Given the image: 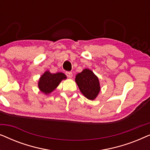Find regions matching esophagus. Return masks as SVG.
I'll return each instance as SVG.
<instances>
[{"label": "esophagus", "mask_w": 150, "mask_h": 150, "mask_svg": "<svg viewBox=\"0 0 150 150\" xmlns=\"http://www.w3.org/2000/svg\"><path fill=\"white\" fill-rule=\"evenodd\" d=\"M65 74H66L67 78H69V79H71L73 76L72 73H71V71H66V72H65Z\"/></svg>", "instance_id": "esophagus-1"}]
</instances>
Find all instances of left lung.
I'll return each instance as SVG.
<instances>
[{
  "label": "left lung",
  "mask_w": 150,
  "mask_h": 150,
  "mask_svg": "<svg viewBox=\"0 0 150 150\" xmlns=\"http://www.w3.org/2000/svg\"><path fill=\"white\" fill-rule=\"evenodd\" d=\"M75 81L83 96L90 100H95L100 91L97 76L89 69H84L76 76Z\"/></svg>",
  "instance_id": "obj_1"
}]
</instances>
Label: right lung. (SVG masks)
<instances>
[{"label":"right lung","mask_w":150,"mask_h":150,"mask_svg":"<svg viewBox=\"0 0 150 150\" xmlns=\"http://www.w3.org/2000/svg\"><path fill=\"white\" fill-rule=\"evenodd\" d=\"M66 79L67 76L62 72L52 74L47 70L39 79L38 88L45 95H48L58 87L63 80Z\"/></svg>","instance_id":"add662e5"}]
</instances>
